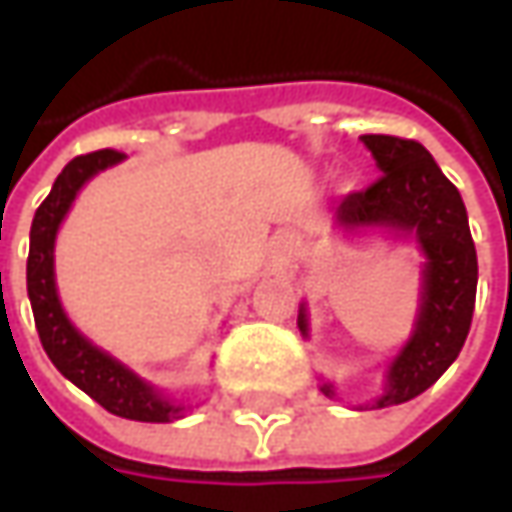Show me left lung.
<instances>
[{
    "label": "left lung",
    "instance_id": "left-lung-1",
    "mask_svg": "<svg viewBox=\"0 0 512 512\" xmlns=\"http://www.w3.org/2000/svg\"><path fill=\"white\" fill-rule=\"evenodd\" d=\"M362 142L382 176L367 190L344 196L336 207V227L413 233L427 259L413 336L390 362L387 387L373 402V407H390L416 399L462 353L476 307L479 262L462 196L427 148L416 139L384 133H364ZM299 330L307 336L305 307L299 310ZM322 393L336 396L333 384H322Z\"/></svg>",
    "mask_w": 512,
    "mask_h": 512
}]
</instances>
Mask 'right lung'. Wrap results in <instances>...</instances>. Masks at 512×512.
Segmentation results:
<instances>
[{
    "instance_id": "1",
    "label": "right lung",
    "mask_w": 512,
    "mask_h": 512,
    "mask_svg": "<svg viewBox=\"0 0 512 512\" xmlns=\"http://www.w3.org/2000/svg\"><path fill=\"white\" fill-rule=\"evenodd\" d=\"M125 156L119 150H96L70 159L65 170L56 176L48 199L39 205L33 225H30V253H28V296L33 307V319L42 347L56 370L85 390L93 402H99L108 413L133 419V422H173L185 416V404L165 399L153 384L139 379L133 370L116 362L105 350L88 342L62 310L53 276V242L56 230L62 225L65 213L73 205L79 187L96 176L99 170L122 162Z\"/></svg>"
}]
</instances>
